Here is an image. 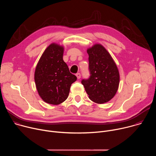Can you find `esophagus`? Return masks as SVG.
<instances>
[{
	"label": "esophagus",
	"instance_id": "1",
	"mask_svg": "<svg viewBox=\"0 0 156 156\" xmlns=\"http://www.w3.org/2000/svg\"><path fill=\"white\" fill-rule=\"evenodd\" d=\"M76 77H77L78 79H80V78H81V74H80V73H76Z\"/></svg>",
	"mask_w": 156,
	"mask_h": 156
}]
</instances>
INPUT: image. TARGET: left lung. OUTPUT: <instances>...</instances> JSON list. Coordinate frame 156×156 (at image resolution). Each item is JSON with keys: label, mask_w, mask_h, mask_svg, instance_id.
<instances>
[{"label": "left lung", "mask_w": 156, "mask_h": 156, "mask_svg": "<svg viewBox=\"0 0 156 156\" xmlns=\"http://www.w3.org/2000/svg\"><path fill=\"white\" fill-rule=\"evenodd\" d=\"M90 77L81 83L92 101L104 104L112 99L119 89L120 74L115 62L101 44L87 49Z\"/></svg>", "instance_id": "8db88e82"}]
</instances>
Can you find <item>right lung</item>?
Instances as JSON below:
<instances>
[{"label": "right lung", "instance_id": "add662e5", "mask_svg": "<svg viewBox=\"0 0 156 156\" xmlns=\"http://www.w3.org/2000/svg\"><path fill=\"white\" fill-rule=\"evenodd\" d=\"M64 48L52 43L39 58L34 81L41 98L48 104L58 105L67 99L72 84L77 78L70 72L63 60Z\"/></svg>", "mask_w": 156, "mask_h": 156}]
</instances>
